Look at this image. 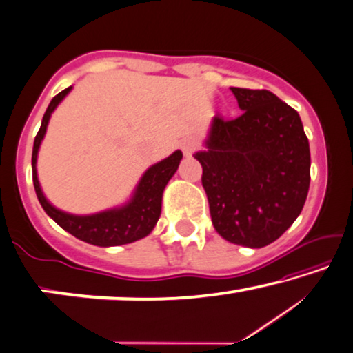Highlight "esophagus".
<instances>
[{"label": "esophagus", "instance_id": "esophagus-1", "mask_svg": "<svg viewBox=\"0 0 353 353\" xmlns=\"http://www.w3.org/2000/svg\"><path fill=\"white\" fill-rule=\"evenodd\" d=\"M196 149H198V143L194 138H187L182 141V150L185 155H190L192 152H194Z\"/></svg>", "mask_w": 353, "mask_h": 353}]
</instances>
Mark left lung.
Here are the masks:
<instances>
[{"mask_svg": "<svg viewBox=\"0 0 353 353\" xmlns=\"http://www.w3.org/2000/svg\"><path fill=\"white\" fill-rule=\"evenodd\" d=\"M243 114H217L203 168L210 219L223 239L265 247L303 210L311 182V152L296 110L268 90L231 87Z\"/></svg>", "mask_w": 353, "mask_h": 353, "instance_id": "obj_1", "label": "left lung"}]
</instances>
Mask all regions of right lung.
Returning a JSON list of instances; mask_svg holds the SVG:
<instances>
[{"label":"right lung","mask_w":353,"mask_h":353,"mask_svg":"<svg viewBox=\"0 0 353 353\" xmlns=\"http://www.w3.org/2000/svg\"><path fill=\"white\" fill-rule=\"evenodd\" d=\"M70 90L71 87H68L52 98L49 108H47L44 117H42L41 128L34 138L31 165H33L34 190L38 194L41 206L63 230H66L68 233L76 236L77 239L85 241L88 244L99 247L122 245L144 238L159 222L163 190H165L166 183L170 182V179L177 171L179 163L182 160V152L176 150L168 159L149 168L143 179H141L133 199L126 206L94 215H85V217L61 212V210L52 206L41 192L38 174H36V159H38V149L46 134L50 114L54 112V109L59 106V103Z\"/></svg>","instance_id":"1"}]
</instances>
